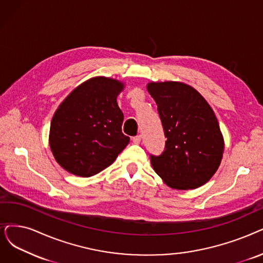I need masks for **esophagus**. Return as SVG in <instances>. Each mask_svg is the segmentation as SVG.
I'll return each mask as SVG.
<instances>
[{
  "mask_svg": "<svg viewBox=\"0 0 263 263\" xmlns=\"http://www.w3.org/2000/svg\"><path fill=\"white\" fill-rule=\"evenodd\" d=\"M141 141V136L138 135V136H135V137H133V142L134 143H140Z\"/></svg>",
  "mask_w": 263,
  "mask_h": 263,
  "instance_id": "1",
  "label": "esophagus"
}]
</instances>
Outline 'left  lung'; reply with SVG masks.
Segmentation results:
<instances>
[{
	"label": "left lung",
	"instance_id": "8db88e82",
	"mask_svg": "<svg viewBox=\"0 0 263 263\" xmlns=\"http://www.w3.org/2000/svg\"><path fill=\"white\" fill-rule=\"evenodd\" d=\"M148 91L157 104L165 148L150 155L154 172L177 190L205 184L221 163L224 141L213 109L196 89L180 82H152Z\"/></svg>",
	"mask_w": 263,
	"mask_h": 263
}]
</instances>
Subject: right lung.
I'll use <instances>...</instances> for the list:
<instances>
[{
  "instance_id": "1",
  "label": "right lung",
  "mask_w": 263,
  "mask_h": 263,
  "mask_svg": "<svg viewBox=\"0 0 263 263\" xmlns=\"http://www.w3.org/2000/svg\"><path fill=\"white\" fill-rule=\"evenodd\" d=\"M124 84L96 77L82 83L60 103L50 123L49 145L57 163L80 177L110 166L129 142L117 97Z\"/></svg>"
}]
</instances>
